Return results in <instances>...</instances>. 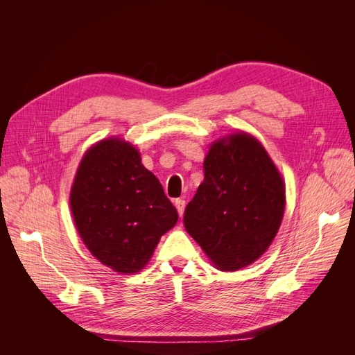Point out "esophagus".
I'll return each mask as SVG.
<instances>
[{"mask_svg":"<svg viewBox=\"0 0 355 355\" xmlns=\"http://www.w3.org/2000/svg\"><path fill=\"white\" fill-rule=\"evenodd\" d=\"M175 206H176V209H178L179 216H182V214H184V210H185V200L178 198V200L175 201Z\"/></svg>","mask_w":355,"mask_h":355,"instance_id":"esophagus-1","label":"esophagus"}]
</instances>
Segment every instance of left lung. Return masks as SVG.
<instances>
[{"label": "left lung", "instance_id": "left-lung-1", "mask_svg": "<svg viewBox=\"0 0 355 355\" xmlns=\"http://www.w3.org/2000/svg\"><path fill=\"white\" fill-rule=\"evenodd\" d=\"M184 225L220 271H237L266 252L280 228L286 188L262 144L249 133L214 142Z\"/></svg>", "mask_w": 355, "mask_h": 355}]
</instances>
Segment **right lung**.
I'll list each match as a JSON object with an SVG mask.
<instances>
[{
	"instance_id": "right-lung-1",
	"label": "right lung",
	"mask_w": 355,
	"mask_h": 355,
	"mask_svg": "<svg viewBox=\"0 0 355 355\" xmlns=\"http://www.w3.org/2000/svg\"><path fill=\"white\" fill-rule=\"evenodd\" d=\"M75 227L92 254L120 274H135L178 222V210L137 149L110 137L84 154L71 188Z\"/></svg>"
}]
</instances>
